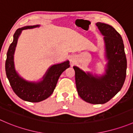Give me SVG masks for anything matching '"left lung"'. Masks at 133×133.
Listing matches in <instances>:
<instances>
[{"mask_svg": "<svg viewBox=\"0 0 133 133\" xmlns=\"http://www.w3.org/2000/svg\"><path fill=\"white\" fill-rule=\"evenodd\" d=\"M104 36L106 57L109 62L106 73L101 77L86 73L74 66L76 87L79 96L91 104H104L120 91L124 84L127 70V58L120 34L109 24L97 23Z\"/></svg>", "mask_w": 133, "mask_h": 133, "instance_id": "left-lung-1", "label": "left lung"}]
</instances>
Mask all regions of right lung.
<instances>
[{"instance_id": "obj_1", "label": "right lung", "mask_w": 133, "mask_h": 133, "mask_svg": "<svg viewBox=\"0 0 133 133\" xmlns=\"http://www.w3.org/2000/svg\"><path fill=\"white\" fill-rule=\"evenodd\" d=\"M39 26H26L15 31L14 40L8 50L5 63L6 76L15 94L24 101L32 103L39 102L48 98L53 92L62 73L67 68H69V61L53 65L47 70L43 77V81L37 83L24 81L17 73L14 68V54L18 38L23 30L35 28Z\"/></svg>"}]
</instances>
